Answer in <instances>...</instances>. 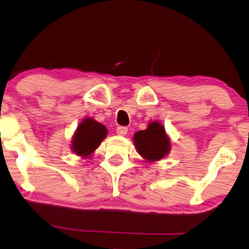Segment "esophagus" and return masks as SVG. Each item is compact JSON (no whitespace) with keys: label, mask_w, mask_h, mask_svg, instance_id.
Wrapping results in <instances>:
<instances>
[{"label":"esophagus","mask_w":249,"mask_h":249,"mask_svg":"<svg viewBox=\"0 0 249 249\" xmlns=\"http://www.w3.org/2000/svg\"><path fill=\"white\" fill-rule=\"evenodd\" d=\"M116 132L118 135L124 136V135H126V133H127V127H125V126H118V127L116 128Z\"/></svg>","instance_id":"34e87169"}]
</instances>
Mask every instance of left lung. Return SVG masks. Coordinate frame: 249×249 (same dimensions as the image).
I'll return each instance as SVG.
<instances>
[{"mask_svg": "<svg viewBox=\"0 0 249 249\" xmlns=\"http://www.w3.org/2000/svg\"><path fill=\"white\" fill-rule=\"evenodd\" d=\"M133 142L139 155L148 162L163 159L171 148V141L164 126L158 121L150 122L145 129L136 132Z\"/></svg>", "mask_w": 249, "mask_h": 249, "instance_id": "obj_1", "label": "left lung"}]
</instances>
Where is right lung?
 Listing matches in <instances>:
<instances>
[{"label": "right lung", "instance_id": "right-lung-1", "mask_svg": "<svg viewBox=\"0 0 249 249\" xmlns=\"http://www.w3.org/2000/svg\"><path fill=\"white\" fill-rule=\"evenodd\" d=\"M106 136V126L92 117H87L78 125L72 136V151L82 158H90Z\"/></svg>", "mask_w": 249, "mask_h": 249}]
</instances>
